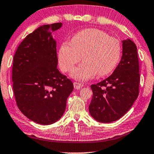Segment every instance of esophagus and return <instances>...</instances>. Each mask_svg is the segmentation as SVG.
<instances>
[{
	"label": "esophagus",
	"instance_id": "esophagus-1",
	"mask_svg": "<svg viewBox=\"0 0 154 154\" xmlns=\"http://www.w3.org/2000/svg\"><path fill=\"white\" fill-rule=\"evenodd\" d=\"M73 84H74V88L75 89H80L83 87V84L81 83H78V82H74Z\"/></svg>",
	"mask_w": 154,
	"mask_h": 154
}]
</instances>
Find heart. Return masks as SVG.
<instances>
[{"mask_svg": "<svg viewBox=\"0 0 154 154\" xmlns=\"http://www.w3.org/2000/svg\"><path fill=\"white\" fill-rule=\"evenodd\" d=\"M121 43L97 29H85L75 33L70 43H61L58 51L59 66L63 72H70L82 59L71 77L78 81L91 79L97 74L106 76L118 65L121 55Z\"/></svg>", "mask_w": 154, "mask_h": 154, "instance_id": "b5f03b06", "label": "heart"}]
</instances>
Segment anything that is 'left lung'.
<instances>
[{"label": "left lung", "instance_id": "1", "mask_svg": "<svg viewBox=\"0 0 154 154\" xmlns=\"http://www.w3.org/2000/svg\"><path fill=\"white\" fill-rule=\"evenodd\" d=\"M139 84L137 47L127 38L122 41V56L113 74L91 86L93 94L88 107L91 116L102 123L119 120L137 99Z\"/></svg>", "mask_w": 154, "mask_h": 154}]
</instances>
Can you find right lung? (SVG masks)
Listing matches in <instances>:
<instances>
[{
	"label": "right lung",
	"instance_id": "add662e5",
	"mask_svg": "<svg viewBox=\"0 0 154 154\" xmlns=\"http://www.w3.org/2000/svg\"><path fill=\"white\" fill-rule=\"evenodd\" d=\"M61 23L44 25L27 35L14 56L13 91L17 104L29 120L49 125L61 118L73 84L57 69V42L52 35Z\"/></svg>",
	"mask_w": 154,
	"mask_h": 154
}]
</instances>
